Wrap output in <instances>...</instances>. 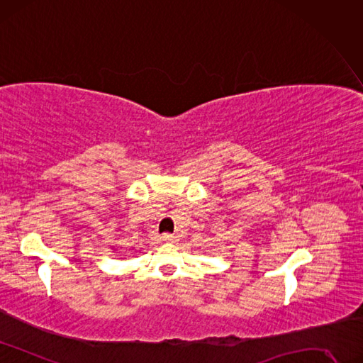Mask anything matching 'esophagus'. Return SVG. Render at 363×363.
<instances>
[{
  "label": "esophagus",
  "mask_w": 363,
  "mask_h": 363,
  "mask_svg": "<svg viewBox=\"0 0 363 363\" xmlns=\"http://www.w3.org/2000/svg\"><path fill=\"white\" fill-rule=\"evenodd\" d=\"M174 238H177V236L172 235V233H164V235H163V238H161V239H163L164 242H173Z\"/></svg>",
  "instance_id": "1"
}]
</instances>
